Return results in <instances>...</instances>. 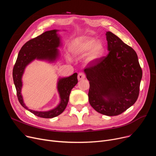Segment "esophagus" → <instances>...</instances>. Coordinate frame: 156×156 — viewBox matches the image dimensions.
I'll list each match as a JSON object with an SVG mask.
<instances>
[{
  "label": "esophagus",
  "instance_id": "obj_1",
  "mask_svg": "<svg viewBox=\"0 0 156 156\" xmlns=\"http://www.w3.org/2000/svg\"><path fill=\"white\" fill-rule=\"evenodd\" d=\"M85 75L83 73H80L78 74V80L85 79Z\"/></svg>",
  "mask_w": 156,
  "mask_h": 156
}]
</instances>
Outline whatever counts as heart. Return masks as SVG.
I'll return each mask as SVG.
<instances>
[{"label": "heart", "instance_id": "b5f03b06", "mask_svg": "<svg viewBox=\"0 0 156 156\" xmlns=\"http://www.w3.org/2000/svg\"><path fill=\"white\" fill-rule=\"evenodd\" d=\"M71 52L76 57L86 54L85 61L88 63L94 62L104 54L105 45L101 40L90 37H81L74 40L71 44Z\"/></svg>", "mask_w": 156, "mask_h": 156}]
</instances>
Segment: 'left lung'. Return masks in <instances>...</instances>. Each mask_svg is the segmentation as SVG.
<instances>
[{
	"label": "left lung",
	"instance_id": "8db88e82",
	"mask_svg": "<svg viewBox=\"0 0 156 156\" xmlns=\"http://www.w3.org/2000/svg\"><path fill=\"white\" fill-rule=\"evenodd\" d=\"M108 54L84 69L89 81L88 101L104 115L117 116L136 101L142 71L133 49L106 32Z\"/></svg>",
	"mask_w": 156,
	"mask_h": 156
}]
</instances>
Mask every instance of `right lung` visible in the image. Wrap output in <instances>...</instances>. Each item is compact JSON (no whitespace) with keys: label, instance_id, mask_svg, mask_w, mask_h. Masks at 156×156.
<instances>
[{"label":"right lung","instance_id":"right-lung-1","mask_svg":"<svg viewBox=\"0 0 156 156\" xmlns=\"http://www.w3.org/2000/svg\"><path fill=\"white\" fill-rule=\"evenodd\" d=\"M57 30L47 31L44 34L33 38L24 44L19 52L12 71L14 83L17 92L18 99L23 107L43 118H52L61 114L68 103L69 94L72 88L78 83L76 73L70 76L59 78L57 81V91L60 97V103L56 108L47 111H38L28 109L24 104L21 94L23 86L22 77L27 66L35 59L54 62L59 57V51L57 48L61 46V38L57 34Z\"/></svg>","mask_w":156,"mask_h":156}]
</instances>
